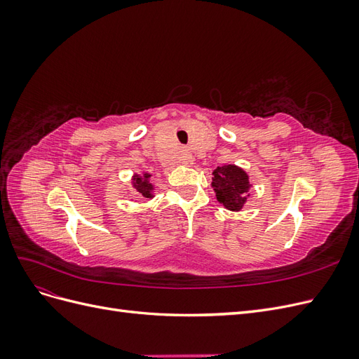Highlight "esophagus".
I'll return each mask as SVG.
<instances>
[{"mask_svg":"<svg viewBox=\"0 0 359 359\" xmlns=\"http://www.w3.org/2000/svg\"><path fill=\"white\" fill-rule=\"evenodd\" d=\"M180 161L182 163V165H191V163L194 161V158H193V156L189 153V151H182L181 157H180Z\"/></svg>","mask_w":359,"mask_h":359,"instance_id":"34e87169","label":"esophagus"}]
</instances>
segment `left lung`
Segmentation results:
<instances>
[{
    "mask_svg": "<svg viewBox=\"0 0 359 359\" xmlns=\"http://www.w3.org/2000/svg\"><path fill=\"white\" fill-rule=\"evenodd\" d=\"M212 187L215 190V198L223 203L227 210H241L245 202V191L248 189L247 173L233 165L222 166L214 170Z\"/></svg>",
    "mask_w": 359,
    "mask_h": 359,
    "instance_id": "8db88e82",
    "label": "left lung"
}]
</instances>
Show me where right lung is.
Segmentation results:
<instances>
[{"instance_id": "1", "label": "right lung", "mask_w": 359, "mask_h": 359, "mask_svg": "<svg viewBox=\"0 0 359 359\" xmlns=\"http://www.w3.org/2000/svg\"><path fill=\"white\" fill-rule=\"evenodd\" d=\"M148 178H149V175H144V180L142 178H135V182H136V187H137V190L142 193V196H145V198H149L151 196V193H149V190H151V184H149V181H148Z\"/></svg>"}]
</instances>
